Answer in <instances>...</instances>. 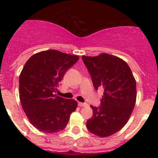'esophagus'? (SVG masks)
<instances>
[{"label":"esophagus","mask_w":158,"mask_h":158,"mask_svg":"<svg viewBox=\"0 0 158 158\" xmlns=\"http://www.w3.org/2000/svg\"><path fill=\"white\" fill-rule=\"evenodd\" d=\"M78 105H79V106H80V107H85V106H88V104L85 102H79L78 103Z\"/></svg>","instance_id":"obj_1"}]
</instances>
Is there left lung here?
<instances>
[{
  "mask_svg": "<svg viewBox=\"0 0 158 158\" xmlns=\"http://www.w3.org/2000/svg\"><path fill=\"white\" fill-rule=\"evenodd\" d=\"M81 58L94 88H104L101 106H90L93 117L87 121V128L98 137H109L122 129L133 111L136 80L128 64L117 56L101 53Z\"/></svg>",
  "mask_w": 158,
  "mask_h": 158,
  "instance_id": "obj_1",
  "label": "left lung"
}]
</instances>
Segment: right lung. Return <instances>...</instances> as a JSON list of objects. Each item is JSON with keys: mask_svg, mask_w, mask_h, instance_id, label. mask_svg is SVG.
Listing matches in <instances>:
<instances>
[{"mask_svg": "<svg viewBox=\"0 0 158 158\" xmlns=\"http://www.w3.org/2000/svg\"><path fill=\"white\" fill-rule=\"evenodd\" d=\"M79 59L59 50H45L32 55L23 66L19 77L20 101L29 121L39 131L63 130L77 109V101L55 93L65 72Z\"/></svg>", "mask_w": 158, "mask_h": 158, "instance_id": "1", "label": "right lung"}]
</instances>
